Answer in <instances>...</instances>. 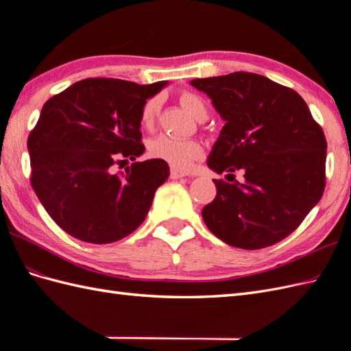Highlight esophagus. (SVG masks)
Returning <instances> with one entry per match:
<instances>
[{
	"mask_svg": "<svg viewBox=\"0 0 351 351\" xmlns=\"http://www.w3.org/2000/svg\"><path fill=\"white\" fill-rule=\"evenodd\" d=\"M187 173H184V171H180L176 169H171L170 170V180H181V178H185Z\"/></svg>",
	"mask_w": 351,
	"mask_h": 351,
	"instance_id": "esophagus-1",
	"label": "esophagus"
}]
</instances>
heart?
Wrapping results in <instances>:
<instances>
[{"instance_id":"1","label":"heart","mask_w":351,"mask_h":351,"mask_svg":"<svg viewBox=\"0 0 351 351\" xmlns=\"http://www.w3.org/2000/svg\"><path fill=\"white\" fill-rule=\"evenodd\" d=\"M180 101L184 108H187L190 113L196 119L206 113V107L202 98H199L195 93H182L180 96ZM160 111V99L151 98L145 102L141 107L140 113V122L145 128H151L155 123V119L158 116ZM149 155L152 158L167 162L169 166L178 170H189L195 161L202 158L204 147L196 140H184V138H175L166 136V134H160L155 138L149 141Z\"/></svg>"}]
</instances>
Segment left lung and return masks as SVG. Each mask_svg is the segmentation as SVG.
<instances>
[{
  "label": "left lung",
  "instance_id": "1",
  "mask_svg": "<svg viewBox=\"0 0 351 351\" xmlns=\"http://www.w3.org/2000/svg\"><path fill=\"white\" fill-rule=\"evenodd\" d=\"M225 121L208 167L244 181L214 180L217 196L204 206L211 232L234 247L256 250L299 228L323 196L326 137L302 96L252 72L196 78ZM234 176V175H232Z\"/></svg>",
  "mask_w": 351,
  "mask_h": 351
}]
</instances>
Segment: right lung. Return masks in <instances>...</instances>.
I'll list each match as a JSON object with an SVG mask.
<instances>
[{
	"label": "right lung",
	"instance_id": "right-lung-1",
	"mask_svg": "<svg viewBox=\"0 0 351 351\" xmlns=\"http://www.w3.org/2000/svg\"><path fill=\"white\" fill-rule=\"evenodd\" d=\"M167 84L87 78L43 104L27 141L32 185L64 232L107 244L143 223L156 189L170 175L167 162H132L122 176L113 170L143 155L141 107Z\"/></svg>",
	"mask_w": 351,
	"mask_h": 351
}]
</instances>
